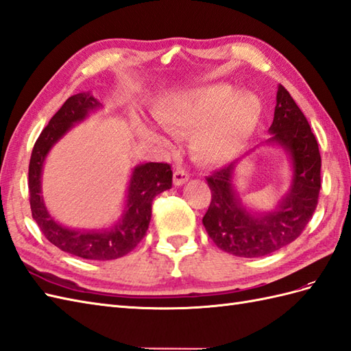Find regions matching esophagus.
<instances>
[{"instance_id": "1", "label": "esophagus", "mask_w": 351, "mask_h": 351, "mask_svg": "<svg viewBox=\"0 0 351 351\" xmlns=\"http://www.w3.org/2000/svg\"><path fill=\"white\" fill-rule=\"evenodd\" d=\"M187 180H189V174H187L184 169L177 168V169L174 171V176H173V183H174V186H183Z\"/></svg>"}]
</instances>
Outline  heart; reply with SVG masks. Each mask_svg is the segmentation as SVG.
<instances>
[{"label": "heart", "mask_w": 351, "mask_h": 351, "mask_svg": "<svg viewBox=\"0 0 351 351\" xmlns=\"http://www.w3.org/2000/svg\"><path fill=\"white\" fill-rule=\"evenodd\" d=\"M262 111V101L254 92H238L232 84L216 83L169 93L153 106L152 114L169 131H191L189 147L202 164L221 165L244 152ZM141 131L159 140L153 128L143 126Z\"/></svg>", "instance_id": "1"}]
</instances>
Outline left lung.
Instances as JSON below:
<instances>
[{"mask_svg":"<svg viewBox=\"0 0 351 351\" xmlns=\"http://www.w3.org/2000/svg\"><path fill=\"white\" fill-rule=\"evenodd\" d=\"M268 146L286 153L290 186L269 211H256L243 202L235 187V160L207 177L211 202L202 223L219 249L240 258H261L295 241L313 217L320 192L322 158L310 123L290 93L278 84ZM256 149V147H254ZM243 158L250 156L254 150Z\"/></svg>","mask_w":351,"mask_h":351,"instance_id":"left-lung-1","label":"left lung"}]
</instances>
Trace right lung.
Wrapping results in <instances>:
<instances>
[{
  "label": "right lung",
  "instance_id": "1",
  "mask_svg": "<svg viewBox=\"0 0 351 351\" xmlns=\"http://www.w3.org/2000/svg\"><path fill=\"white\" fill-rule=\"evenodd\" d=\"M102 107L90 92L68 98L50 119L32 149L29 160V204L32 217L47 240L65 253L90 261H111L130 253L146 235L155 196L171 189L173 171L168 164L147 162L132 168L122 215L113 225L99 229L68 228L50 215L41 191V176L49 152L62 136Z\"/></svg>",
  "mask_w": 351,
  "mask_h": 351
}]
</instances>
